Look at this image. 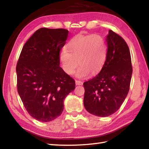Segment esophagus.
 Returning a JSON list of instances; mask_svg holds the SVG:
<instances>
[{"instance_id":"1","label":"esophagus","mask_w":149,"mask_h":149,"mask_svg":"<svg viewBox=\"0 0 149 149\" xmlns=\"http://www.w3.org/2000/svg\"><path fill=\"white\" fill-rule=\"evenodd\" d=\"M75 84L77 85H83V82L81 81H79V80H75Z\"/></svg>"}]
</instances>
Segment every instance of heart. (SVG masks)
Returning <instances> with one entry per match:
<instances>
[{
  "instance_id": "1",
  "label": "heart",
  "mask_w": 149,
  "mask_h": 149,
  "mask_svg": "<svg viewBox=\"0 0 149 149\" xmlns=\"http://www.w3.org/2000/svg\"><path fill=\"white\" fill-rule=\"evenodd\" d=\"M68 49H62L59 55L62 69L72 75L80 65L76 76L86 77L91 72L99 73L107 60V45L104 37L99 34L77 35L68 44Z\"/></svg>"
}]
</instances>
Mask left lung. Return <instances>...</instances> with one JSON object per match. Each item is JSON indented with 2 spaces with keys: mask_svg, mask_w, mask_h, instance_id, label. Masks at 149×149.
Segmentation results:
<instances>
[{
  "mask_svg": "<svg viewBox=\"0 0 149 149\" xmlns=\"http://www.w3.org/2000/svg\"><path fill=\"white\" fill-rule=\"evenodd\" d=\"M107 60L99 74L84 83V104L90 114L106 117L120 108L130 90L132 58L127 43L112 30L107 37Z\"/></svg>",
  "mask_w": 149,
  "mask_h": 149,
  "instance_id": "1",
  "label": "left lung"
}]
</instances>
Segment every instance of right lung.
<instances>
[{"mask_svg": "<svg viewBox=\"0 0 149 149\" xmlns=\"http://www.w3.org/2000/svg\"><path fill=\"white\" fill-rule=\"evenodd\" d=\"M64 29L40 28L22 48L16 65L17 89L29 114L47 122L64 109V100L75 87L60 67V51L66 41Z\"/></svg>", "mask_w": 149, "mask_h": 149, "instance_id": "obj_1", "label": "right lung"}]
</instances>
